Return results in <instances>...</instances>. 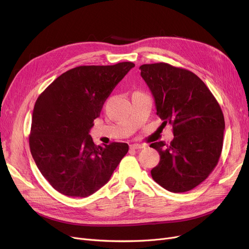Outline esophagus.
<instances>
[{
	"label": "esophagus",
	"instance_id": "obj_1",
	"mask_svg": "<svg viewBox=\"0 0 249 249\" xmlns=\"http://www.w3.org/2000/svg\"><path fill=\"white\" fill-rule=\"evenodd\" d=\"M144 147V145H142V144H138V143H134V144H131L130 145V149H141V148H143Z\"/></svg>",
	"mask_w": 249,
	"mask_h": 249
}]
</instances>
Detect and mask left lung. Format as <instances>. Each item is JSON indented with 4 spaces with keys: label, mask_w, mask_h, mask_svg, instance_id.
<instances>
[{
    "label": "left lung",
    "mask_w": 249,
    "mask_h": 249,
    "mask_svg": "<svg viewBox=\"0 0 249 249\" xmlns=\"http://www.w3.org/2000/svg\"><path fill=\"white\" fill-rule=\"evenodd\" d=\"M141 76L151 90L156 114L173 124L174 139L151 143L160 163L151 177L173 193L199 186L218 163L225 130L224 116L213 94L194 72L160 62L143 64Z\"/></svg>",
    "instance_id": "8db88e82"
}]
</instances>
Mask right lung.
Masks as SVG:
<instances>
[{
	"instance_id": "right-lung-1",
	"label": "right lung",
	"mask_w": 249,
	"mask_h": 249,
	"mask_svg": "<svg viewBox=\"0 0 249 249\" xmlns=\"http://www.w3.org/2000/svg\"><path fill=\"white\" fill-rule=\"evenodd\" d=\"M133 62L83 65L65 71L38 97L29 145L46 180L68 197L86 198L111 178L127 143L96 145L89 130L103 105Z\"/></svg>"
}]
</instances>
